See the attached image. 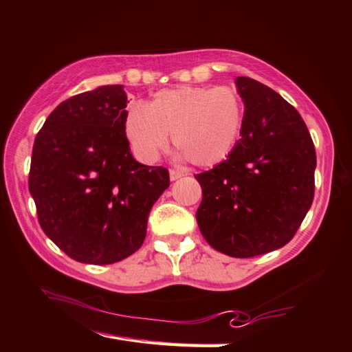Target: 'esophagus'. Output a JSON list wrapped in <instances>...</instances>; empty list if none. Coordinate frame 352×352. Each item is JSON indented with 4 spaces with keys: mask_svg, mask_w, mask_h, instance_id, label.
<instances>
[{
    "mask_svg": "<svg viewBox=\"0 0 352 352\" xmlns=\"http://www.w3.org/2000/svg\"><path fill=\"white\" fill-rule=\"evenodd\" d=\"M183 175H184V172H182V170H175V169H170L169 170V177H170L172 182L178 180V178H182Z\"/></svg>",
    "mask_w": 352,
    "mask_h": 352,
    "instance_id": "34e87169",
    "label": "esophagus"
}]
</instances>
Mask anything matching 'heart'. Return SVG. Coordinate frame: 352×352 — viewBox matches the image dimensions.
Segmentation results:
<instances>
[{"label":"heart","instance_id":"obj_1","mask_svg":"<svg viewBox=\"0 0 352 352\" xmlns=\"http://www.w3.org/2000/svg\"><path fill=\"white\" fill-rule=\"evenodd\" d=\"M241 121L243 101L235 89L180 86L158 92L148 106L129 107L124 132L140 162L154 163L172 133L190 163L214 166L231 154Z\"/></svg>","mask_w":352,"mask_h":352}]
</instances>
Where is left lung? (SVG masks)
Instances as JSON below:
<instances>
[{"label": "left lung", "mask_w": 352, "mask_h": 352, "mask_svg": "<svg viewBox=\"0 0 352 352\" xmlns=\"http://www.w3.org/2000/svg\"><path fill=\"white\" fill-rule=\"evenodd\" d=\"M240 135L225 162L197 174L198 228L210 246L249 258L285 246L314 200L316 149L303 118L280 95L248 76Z\"/></svg>", "instance_id": "1"}]
</instances>
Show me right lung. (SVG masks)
Instances as JSON below:
<instances>
[{"instance_id": "right-lung-1", "label": "right lung", "mask_w": 352, "mask_h": 352, "mask_svg": "<svg viewBox=\"0 0 352 352\" xmlns=\"http://www.w3.org/2000/svg\"><path fill=\"white\" fill-rule=\"evenodd\" d=\"M121 85L63 101L32 149L29 190L44 234L80 263L111 265L146 239L154 203L169 188L163 166L131 154Z\"/></svg>"}]
</instances>
